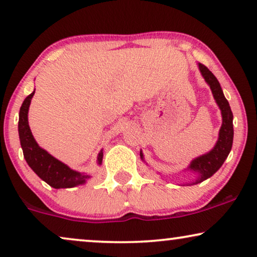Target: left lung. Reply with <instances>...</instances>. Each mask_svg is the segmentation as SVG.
Wrapping results in <instances>:
<instances>
[{"label":"left lung","instance_id":"obj_1","mask_svg":"<svg viewBox=\"0 0 257 257\" xmlns=\"http://www.w3.org/2000/svg\"><path fill=\"white\" fill-rule=\"evenodd\" d=\"M198 65L202 77L209 85L210 90H212L214 99H215L216 104L219 105L221 114H222V125H221L219 132V139H217L213 150L209 151L208 153L203 154L201 157H198L189 165L188 170L194 171L199 174L198 179L194 182H192L193 185L200 184V182L206 180V179L210 178L222 166V164L227 159L228 154L230 152L231 146H233L234 137L233 112L230 110L229 103H228L226 97H224L219 80L209 71L208 68H206L201 63H199ZM140 158L144 160V156L142 152H140Z\"/></svg>","mask_w":257,"mask_h":257}]
</instances>
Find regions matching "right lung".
Listing matches in <instances>:
<instances>
[{
	"mask_svg": "<svg viewBox=\"0 0 257 257\" xmlns=\"http://www.w3.org/2000/svg\"><path fill=\"white\" fill-rule=\"evenodd\" d=\"M34 93L35 91L24 99L22 106L20 108L19 119L20 142L28 165L42 180H44L54 188H71L77 185L85 184L90 175L71 170L62 161L49 154L47 151L41 149L36 140L34 139L29 127V122H28V111H29ZM101 161H103V150L100 151L97 158L98 164L100 165Z\"/></svg>",
	"mask_w": 257,
	"mask_h": 257,
	"instance_id": "obj_1",
	"label": "right lung"
}]
</instances>
